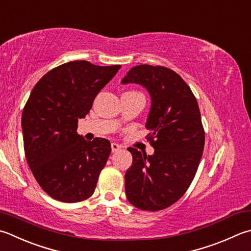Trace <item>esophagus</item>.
<instances>
[{
    "label": "esophagus",
    "instance_id": "1",
    "mask_svg": "<svg viewBox=\"0 0 251 251\" xmlns=\"http://www.w3.org/2000/svg\"><path fill=\"white\" fill-rule=\"evenodd\" d=\"M121 149V146L117 143H111V151L112 152H117V151H119Z\"/></svg>",
    "mask_w": 251,
    "mask_h": 251
}]
</instances>
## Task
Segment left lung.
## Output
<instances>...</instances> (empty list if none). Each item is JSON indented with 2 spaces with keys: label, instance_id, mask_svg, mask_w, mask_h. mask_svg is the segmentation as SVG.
<instances>
[{
  "label": "left lung",
  "instance_id": "8db88e82",
  "mask_svg": "<svg viewBox=\"0 0 251 251\" xmlns=\"http://www.w3.org/2000/svg\"><path fill=\"white\" fill-rule=\"evenodd\" d=\"M122 84L142 85L151 96L145 127L153 155L133 148L131 167L125 175L126 196L132 205L159 211L184 195L199 167L204 130L198 101L190 87L173 70L141 64L132 68Z\"/></svg>",
  "mask_w": 251,
  "mask_h": 251
}]
</instances>
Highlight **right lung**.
Listing matches in <instances>:
<instances>
[{"instance_id":"add662e5","label":"right lung","mask_w":251,"mask_h":251,"mask_svg":"<svg viewBox=\"0 0 251 251\" xmlns=\"http://www.w3.org/2000/svg\"><path fill=\"white\" fill-rule=\"evenodd\" d=\"M120 68L72 61L49 71L32 88L22 115L24 149L37 182L55 200L81 202L95 191L111 145L101 138L85 140L77 122Z\"/></svg>"}]
</instances>
